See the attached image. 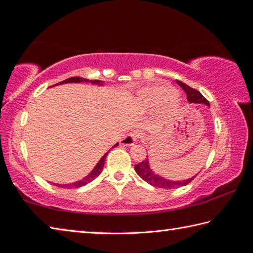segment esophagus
I'll return each instance as SVG.
<instances>
[{"mask_svg":"<svg viewBox=\"0 0 253 253\" xmlns=\"http://www.w3.org/2000/svg\"><path fill=\"white\" fill-rule=\"evenodd\" d=\"M138 138H139V132H137V131L129 132V134H127L122 139V145H125V146H130V145L135 144Z\"/></svg>","mask_w":253,"mask_h":253,"instance_id":"esophagus-1","label":"esophagus"}]
</instances>
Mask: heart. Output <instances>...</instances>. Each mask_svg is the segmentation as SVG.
<instances>
[{"mask_svg": "<svg viewBox=\"0 0 253 253\" xmlns=\"http://www.w3.org/2000/svg\"><path fill=\"white\" fill-rule=\"evenodd\" d=\"M139 105L145 110H154L162 107H174L177 105L175 90L168 84H153L144 88L138 95Z\"/></svg>", "mask_w": 253, "mask_h": 253, "instance_id": "1", "label": "heart"}]
</instances>
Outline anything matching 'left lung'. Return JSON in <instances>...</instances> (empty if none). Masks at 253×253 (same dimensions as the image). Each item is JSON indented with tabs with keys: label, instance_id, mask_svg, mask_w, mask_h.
Returning <instances> with one entry per match:
<instances>
[{
	"label": "left lung",
	"instance_id": "1",
	"mask_svg": "<svg viewBox=\"0 0 253 253\" xmlns=\"http://www.w3.org/2000/svg\"><path fill=\"white\" fill-rule=\"evenodd\" d=\"M176 83L179 87H181L183 90L185 91L188 101L198 102V104H204V105L210 106L209 101L207 100V98H204L202 93H201L199 90L191 88L190 85L183 84L182 81L176 80ZM135 170H136V173L138 174L145 182H147L148 184H151V185H153V186L161 187V188H175V187L187 185V184L193 181L195 177V176H193L192 178L185 179V181H170V179H166L164 177H161L154 173L151 169V168H149L148 160H145L143 162H140L139 164L135 165Z\"/></svg>",
	"mask_w": 253,
	"mask_h": 253
}]
</instances>
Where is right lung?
Listing matches in <instances>:
<instances>
[{
    "label": "right lung",
    "mask_w": 253,
    "mask_h": 253,
    "mask_svg": "<svg viewBox=\"0 0 253 253\" xmlns=\"http://www.w3.org/2000/svg\"><path fill=\"white\" fill-rule=\"evenodd\" d=\"M88 81H90L91 84H100L99 80H87V79H84V78H80V77H72V78H68V79L63 80V81H61V83H59L57 84H68V83H88ZM117 145L118 144L115 145L114 147H116ZM106 155H107V154H105V155L101 157V160L98 162V164L95 166V169L91 170V173H89V175H87V176L81 179V181H78V182L72 183V184H66V185H62V184H55V185L59 186V187H63V188H78V187H81V186L85 185V184L90 183L92 179H95L98 176V175L101 173L102 168H104V165H105Z\"/></svg>",
    "instance_id": "right-lung-1"
}]
</instances>
